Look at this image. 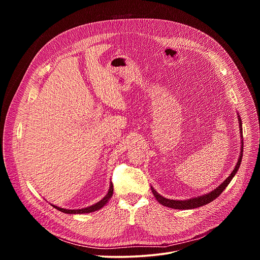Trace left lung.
Segmentation results:
<instances>
[{
    "label": "left lung",
    "mask_w": 260,
    "mask_h": 260,
    "mask_svg": "<svg viewBox=\"0 0 260 260\" xmlns=\"http://www.w3.org/2000/svg\"><path fill=\"white\" fill-rule=\"evenodd\" d=\"M238 114V120H239V128H240V136H241V151H240V155H239V159L238 162L234 169V171L232 172V174L222 182L217 188H215L214 190L210 191L209 193H206L204 196H200L198 198H192L189 200H185V201H178V200H170V199H166L162 196H160L152 186H151V190L153 196L155 197V199L157 200V202L166 207L172 208V209H177V210H188V209H196V208H200L202 206H205L211 202H213L216 198H218L222 191H223L228 185L231 183V181L233 180V178L235 177V175L237 174L241 162H242V157H243V128H242V119L241 116Z\"/></svg>",
    "instance_id": "1"
}]
</instances>
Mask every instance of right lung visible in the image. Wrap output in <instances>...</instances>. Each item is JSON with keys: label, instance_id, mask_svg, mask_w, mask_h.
Wrapping results in <instances>:
<instances>
[{"label": "right lung", "instance_id": "right-lung-1", "mask_svg": "<svg viewBox=\"0 0 260 260\" xmlns=\"http://www.w3.org/2000/svg\"><path fill=\"white\" fill-rule=\"evenodd\" d=\"M113 196V184L112 182L110 183V187H109V190L107 192V194L100 201L98 202L96 204L94 205H91L89 207H86V208H82V209H76V210H70V209H63V208H60V207H57V206H54L51 204V206L53 208H55L56 210L62 212V213H66V214H87V213H91V212H94V211H98L100 209H102L109 201L110 199L112 198Z\"/></svg>", "mask_w": 260, "mask_h": 260}]
</instances>
